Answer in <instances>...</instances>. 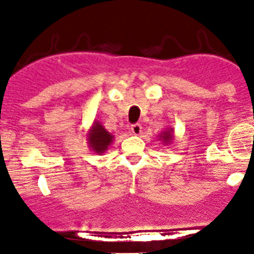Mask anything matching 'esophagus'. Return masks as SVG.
I'll return each mask as SVG.
<instances>
[{"label": "esophagus", "mask_w": 254, "mask_h": 254, "mask_svg": "<svg viewBox=\"0 0 254 254\" xmlns=\"http://www.w3.org/2000/svg\"><path fill=\"white\" fill-rule=\"evenodd\" d=\"M141 125L140 124H134L131 125V134L132 135H140L141 134Z\"/></svg>", "instance_id": "34e87169"}]
</instances>
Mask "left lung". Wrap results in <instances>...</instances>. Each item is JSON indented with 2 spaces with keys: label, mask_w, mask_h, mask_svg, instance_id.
I'll return each instance as SVG.
<instances>
[{
  "label": "left lung",
  "mask_w": 254,
  "mask_h": 254,
  "mask_svg": "<svg viewBox=\"0 0 254 254\" xmlns=\"http://www.w3.org/2000/svg\"><path fill=\"white\" fill-rule=\"evenodd\" d=\"M161 140H162L165 143H170L173 140V130L172 129H168L167 131H163L161 134Z\"/></svg>",
  "instance_id": "left-lung-1"
}]
</instances>
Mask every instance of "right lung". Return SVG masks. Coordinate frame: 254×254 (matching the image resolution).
<instances>
[{"instance_id": "right-lung-1", "label": "right lung", "mask_w": 254, "mask_h": 254, "mask_svg": "<svg viewBox=\"0 0 254 254\" xmlns=\"http://www.w3.org/2000/svg\"><path fill=\"white\" fill-rule=\"evenodd\" d=\"M87 137H88L87 140H88L91 150L98 153V155L106 152L108 150V146L111 145L113 139H114V136H113L111 132L107 131L99 122L93 123L91 130L87 134Z\"/></svg>"}]
</instances>
